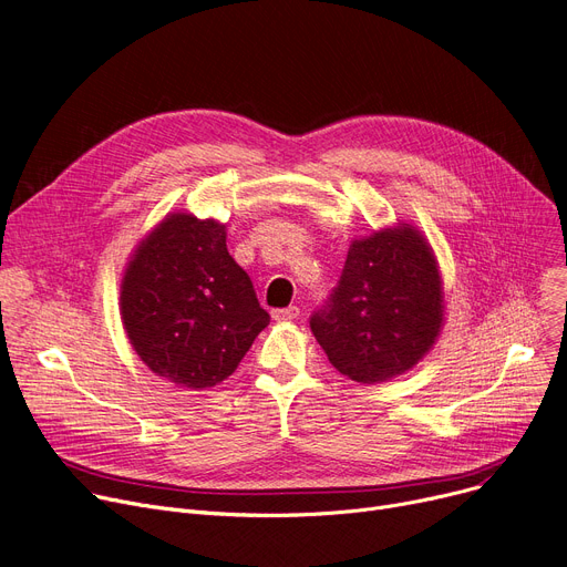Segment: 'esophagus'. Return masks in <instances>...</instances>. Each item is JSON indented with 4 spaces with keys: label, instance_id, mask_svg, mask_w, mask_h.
Masks as SVG:
<instances>
[{
    "label": "esophagus",
    "instance_id": "1",
    "mask_svg": "<svg viewBox=\"0 0 567 567\" xmlns=\"http://www.w3.org/2000/svg\"><path fill=\"white\" fill-rule=\"evenodd\" d=\"M300 316V309L298 307H286V309H275L272 311V318L275 320H295Z\"/></svg>",
    "mask_w": 567,
    "mask_h": 567
}]
</instances>
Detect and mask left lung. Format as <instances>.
I'll use <instances>...</instances> for the list:
<instances>
[{
	"mask_svg": "<svg viewBox=\"0 0 567 567\" xmlns=\"http://www.w3.org/2000/svg\"><path fill=\"white\" fill-rule=\"evenodd\" d=\"M332 367L358 383H383L413 369L443 326L439 262L406 224L355 239L339 284L309 318Z\"/></svg>",
	"mask_w": 567,
	"mask_h": 567,
	"instance_id": "obj_1",
	"label": "left lung"
}]
</instances>
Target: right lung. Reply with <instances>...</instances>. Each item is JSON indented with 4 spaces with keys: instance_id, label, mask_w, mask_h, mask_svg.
Segmentation results:
<instances>
[{
    "instance_id": "1",
    "label": "right lung",
    "mask_w": 567,
    "mask_h": 567,
    "mask_svg": "<svg viewBox=\"0 0 567 567\" xmlns=\"http://www.w3.org/2000/svg\"><path fill=\"white\" fill-rule=\"evenodd\" d=\"M122 322L156 375L205 390L237 369L269 313L228 254L226 226L177 212L133 254L122 281Z\"/></svg>"
}]
</instances>
